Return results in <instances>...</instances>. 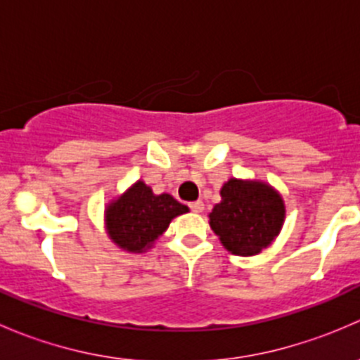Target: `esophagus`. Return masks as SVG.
<instances>
[{
    "label": "esophagus",
    "mask_w": 360,
    "mask_h": 360,
    "mask_svg": "<svg viewBox=\"0 0 360 360\" xmlns=\"http://www.w3.org/2000/svg\"><path fill=\"white\" fill-rule=\"evenodd\" d=\"M190 209L193 210V212H202V210L205 209V205H203L202 200H197V202L190 203Z\"/></svg>",
    "instance_id": "obj_1"
}]
</instances>
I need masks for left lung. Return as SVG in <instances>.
<instances>
[{
    "label": "left lung",
    "instance_id": "1",
    "mask_svg": "<svg viewBox=\"0 0 360 360\" xmlns=\"http://www.w3.org/2000/svg\"><path fill=\"white\" fill-rule=\"evenodd\" d=\"M219 195L209 224L228 252L256 256L274 244L284 226L285 203L271 184L230 177Z\"/></svg>",
    "mask_w": 360,
    "mask_h": 360
}]
</instances>
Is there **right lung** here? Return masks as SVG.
<instances>
[{"instance_id":"right-lung-1","label":"right lung","mask_w":360,"mask_h":360,"mask_svg":"<svg viewBox=\"0 0 360 360\" xmlns=\"http://www.w3.org/2000/svg\"><path fill=\"white\" fill-rule=\"evenodd\" d=\"M188 210L172 195H155L151 186L139 179L104 207L106 235L118 249L143 254L153 248L174 217Z\"/></svg>"}]
</instances>
